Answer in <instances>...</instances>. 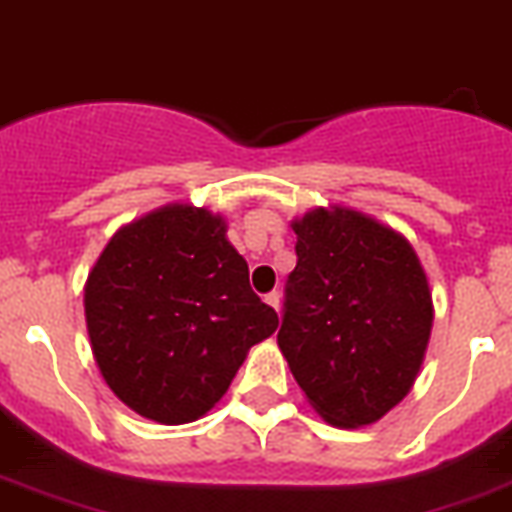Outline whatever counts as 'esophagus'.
<instances>
[{
	"label": "esophagus",
	"instance_id": "1",
	"mask_svg": "<svg viewBox=\"0 0 512 512\" xmlns=\"http://www.w3.org/2000/svg\"><path fill=\"white\" fill-rule=\"evenodd\" d=\"M265 302H268V305L273 307V310H276V313H278V310H281V294H278V292L265 294Z\"/></svg>",
	"mask_w": 512,
	"mask_h": 512
}]
</instances>
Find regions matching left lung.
Listing matches in <instances>:
<instances>
[{
    "instance_id": "left-lung-1",
    "label": "left lung",
    "mask_w": 512,
    "mask_h": 512,
    "mask_svg": "<svg viewBox=\"0 0 512 512\" xmlns=\"http://www.w3.org/2000/svg\"><path fill=\"white\" fill-rule=\"evenodd\" d=\"M292 228L278 347L323 421L371 426L421 371L434 323L426 270L400 231L352 207H315Z\"/></svg>"
}]
</instances>
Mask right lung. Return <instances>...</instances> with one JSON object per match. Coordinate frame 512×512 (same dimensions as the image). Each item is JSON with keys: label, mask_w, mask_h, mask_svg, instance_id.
I'll return each mask as SVG.
<instances>
[{"label": "right lung", "mask_w": 512, "mask_h": 512, "mask_svg": "<svg viewBox=\"0 0 512 512\" xmlns=\"http://www.w3.org/2000/svg\"><path fill=\"white\" fill-rule=\"evenodd\" d=\"M226 218L173 205L120 226L83 286L97 368L134 413L165 426L202 418L278 315L249 286Z\"/></svg>", "instance_id": "obj_1"}]
</instances>
